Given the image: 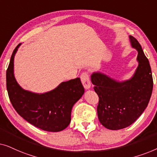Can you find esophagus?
Wrapping results in <instances>:
<instances>
[{
	"mask_svg": "<svg viewBox=\"0 0 157 157\" xmlns=\"http://www.w3.org/2000/svg\"><path fill=\"white\" fill-rule=\"evenodd\" d=\"M80 78H81V82H82V84L83 85V87H84L86 89H90V87H91V82H90L89 76L87 73L86 72L82 73L81 75Z\"/></svg>",
	"mask_w": 157,
	"mask_h": 157,
	"instance_id": "obj_1",
	"label": "esophagus"
}]
</instances>
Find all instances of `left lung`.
I'll list each match as a JSON object with an SVG mask.
<instances>
[{
  "label": "left lung",
  "instance_id": "left-lung-1",
  "mask_svg": "<svg viewBox=\"0 0 157 157\" xmlns=\"http://www.w3.org/2000/svg\"><path fill=\"white\" fill-rule=\"evenodd\" d=\"M131 45L138 51L139 65L130 79L119 81L106 74L94 72L91 76L99 101L97 113L100 123L111 130L132 124L147 108L153 89L149 60L136 38L129 36Z\"/></svg>",
  "mask_w": 157,
  "mask_h": 157
}]
</instances>
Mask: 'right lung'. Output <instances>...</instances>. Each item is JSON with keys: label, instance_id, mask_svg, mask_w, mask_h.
I'll use <instances>...</instances> for the list:
<instances>
[{"label": "right lung", "instance_id": "right-lung-1", "mask_svg": "<svg viewBox=\"0 0 157 157\" xmlns=\"http://www.w3.org/2000/svg\"><path fill=\"white\" fill-rule=\"evenodd\" d=\"M21 46L14 49L6 71V87L17 113L36 127L47 132L65 129L71 122L73 106L84 94L80 78L62 82L51 91L36 94L22 89L14 76V57Z\"/></svg>", "mask_w": 157, "mask_h": 157}]
</instances>
